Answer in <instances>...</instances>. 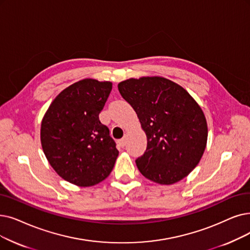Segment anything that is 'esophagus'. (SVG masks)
<instances>
[{
    "label": "esophagus",
    "mask_w": 250,
    "mask_h": 250,
    "mask_svg": "<svg viewBox=\"0 0 250 250\" xmlns=\"http://www.w3.org/2000/svg\"><path fill=\"white\" fill-rule=\"evenodd\" d=\"M125 142H126V139L125 137V138H123V139H121V140L118 141V144H119V146H121V147H125Z\"/></svg>",
    "instance_id": "1"
}]
</instances>
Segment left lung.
I'll use <instances>...</instances> for the list:
<instances>
[{
    "instance_id": "obj_1",
    "label": "left lung",
    "mask_w": 250,
    "mask_h": 250,
    "mask_svg": "<svg viewBox=\"0 0 250 250\" xmlns=\"http://www.w3.org/2000/svg\"><path fill=\"white\" fill-rule=\"evenodd\" d=\"M118 91L134 108L147 136L146 151L136 159L141 173L161 185L187 177L208 141L199 105L181 85L159 77L124 81Z\"/></svg>"
}]
</instances>
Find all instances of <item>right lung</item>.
Wrapping results in <instances>:
<instances>
[{
  "instance_id": "right-lung-1",
  "label": "right lung",
  "mask_w": 250,
  "mask_h": 250,
  "mask_svg": "<svg viewBox=\"0 0 250 250\" xmlns=\"http://www.w3.org/2000/svg\"><path fill=\"white\" fill-rule=\"evenodd\" d=\"M112 89L85 79L63 90L42 122L44 153L58 175L74 185L93 186L111 172L118 150L99 113Z\"/></svg>"
}]
</instances>
